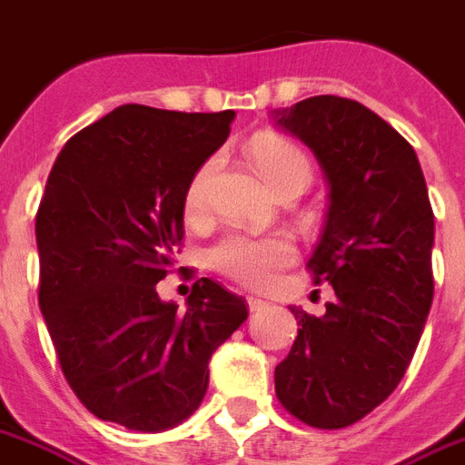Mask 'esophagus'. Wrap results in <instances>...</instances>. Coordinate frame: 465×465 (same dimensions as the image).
<instances>
[{
  "mask_svg": "<svg viewBox=\"0 0 465 465\" xmlns=\"http://www.w3.org/2000/svg\"><path fill=\"white\" fill-rule=\"evenodd\" d=\"M245 303H248V311L251 312H260L267 308V301H262V298L258 296H248L245 298Z\"/></svg>",
  "mask_w": 465,
  "mask_h": 465,
  "instance_id": "34e87169",
  "label": "esophagus"
}]
</instances>
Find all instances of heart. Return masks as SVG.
Returning a JSON list of instances; mask_svg holds the SVG:
<instances>
[{"mask_svg":"<svg viewBox=\"0 0 465 465\" xmlns=\"http://www.w3.org/2000/svg\"><path fill=\"white\" fill-rule=\"evenodd\" d=\"M248 157L274 195L296 188L305 191L312 179L311 162L303 150L274 134L255 135L248 145ZM217 164H220L217 160H207L193 173L183 198L188 217H200L207 213ZM293 258H296V248L286 236L252 239L243 233H229L210 251V265L214 270L251 289H267L274 284L279 272L292 265Z\"/></svg>","mask_w":465,"mask_h":465,"instance_id":"heart-1","label":"heart"}]
</instances>
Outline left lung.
Here are the masks:
<instances>
[{
    "mask_svg": "<svg viewBox=\"0 0 465 465\" xmlns=\"http://www.w3.org/2000/svg\"><path fill=\"white\" fill-rule=\"evenodd\" d=\"M272 119L324 172L330 205L308 270L337 296L322 318L293 305L301 330L274 390L298 420L339 430L377 409L416 353L435 292V214L416 150L361 102L315 95Z\"/></svg>",
    "mask_w": 465,
    "mask_h": 465,
    "instance_id": "8db88e82",
    "label": "left lung"
}]
</instances>
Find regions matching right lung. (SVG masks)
I'll list each match as a JSON object with an SVG mask.
<instances>
[{"instance_id":"1","label":"right lung","mask_w":465,"mask_h":465,"mask_svg":"<svg viewBox=\"0 0 465 465\" xmlns=\"http://www.w3.org/2000/svg\"><path fill=\"white\" fill-rule=\"evenodd\" d=\"M233 116L124 104L75 134L49 172L37 298L66 382L102 420L135 432L186 420L213 353L248 318L213 279L195 282L186 311L157 293L183 239L188 183Z\"/></svg>"}]
</instances>
